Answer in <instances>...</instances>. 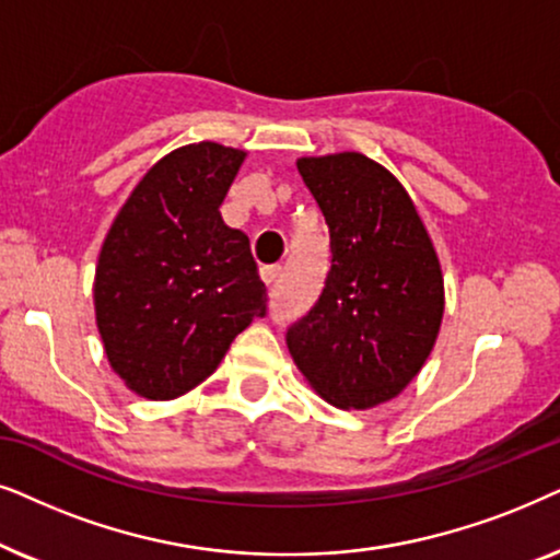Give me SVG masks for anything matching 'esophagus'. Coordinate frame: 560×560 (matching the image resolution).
I'll return each instance as SVG.
<instances>
[{
  "instance_id": "34e87169",
  "label": "esophagus",
  "mask_w": 560,
  "mask_h": 560,
  "mask_svg": "<svg viewBox=\"0 0 560 560\" xmlns=\"http://www.w3.org/2000/svg\"><path fill=\"white\" fill-rule=\"evenodd\" d=\"M279 276H281L279 266H264V268H260V279H264L266 287H276Z\"/></svg>"
}]
</instances>
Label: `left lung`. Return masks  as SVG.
<instances>
[{"instance_id": "1", "label": "left lung", "mask_w": 560, "mask_h": 560, "mask_svg": "<svg viewBox=\"0 0 560 560\" xmlns=\"http://www.w3.org/2000/svg\"><path fill=\"white\" fill-rule=\"evenodd\" d=\"M296 168L330 228V271L287 332L296 369L325 401L371 409L405 392L441 332L443 271L399 178L355 151Z\"/></svg>"}]
</instances>
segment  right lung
<instances>
[{
    "mask_svg": "<svg viewBox=\"0 0 560 560\" xmlns=\"http://www.w3.org/2000/svg\"><path fill=\"white\" fill-rule=\"evenodd\" d=\"M245 155L212 140L176 148L148 168L104 237L96 327L112 371L138 397L191 392L266 315L248 235L220 214Z\"/></svg>",
    "mask_w": 560,
    "mask_h": 560,
    "instance_id": "right-lung-1",
    "label": "right lung"
}]
</instances>
